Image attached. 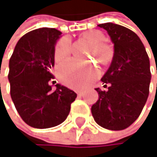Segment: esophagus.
<instances>
[{"instance_id":"obj_1","label":"esophagus","mask_w":157,"mask_h":157,"mask_svg":"<svg viewBox=\"0 0 157 157\" xmlns=\"http://www.w3.org/2000/svg\"><path fill=\"white\" fill-rule=\"evenodd\" d=\"M77 95H78V97H82L83 96V92L82 91H77Z\"/></svg>"}]
</instances>
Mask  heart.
<instances>
[{"instance_id":"b5f03b06","label":"heart","mask_w":157,"mask_h":157,"mask_svg":"<svg viewBox=\"0 0 157 157\" xmlns=\"http://www.w3.org/2000/svg\"><path fill=\"white\" fill-rule=\"evenodd\" d=\"M81 38L90 44H93V47L90 49V53L93 51L98 52L101 55H105L108 51V47L101 43L104 39V35L98 30H87L85 31L81 35ZM72 52V46L69 39H61L58 42L55 47L54 58L57 63H62L66 61ZM89 71L91 74H95L97 72V69L95 66H88L85 67L79 63H77L74 60L68 62L67 64L59 67L58 69V75L61 83L64 85L74 87L80 88L83 86V76L84 73Z\"/></svg>"}]
</instances>
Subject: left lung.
Segmentation results:
<instances>
[{"label": "left lung", "instance_id": "obj_1", "mask_svg": "<svg viewBox=\"0 0 157 157\" xmlns=\"http://www.w3.org/2000/svg\"><path fill=\"white\" fill-rule=\"evenodd\" d=\"M98 27L108 32L113 57L101 78L108 89L96 88L98 99L91 113L100 127L122 130L137 120L146 103L152 77L150 60L142 42L129 29L111 22Z\"/></svg>", "mask_w": 157, "mask_h": 157}]
</instances>
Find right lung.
I'll return each instance as SVG.
<instances>
[{
    "label": "right lung",
    "mask_w": 157,
    "mask_h": 157,
    "mask_svg": "<svg viewBox=\"0 0 157 157\" xmlns=\"http://www.w3.org/2000/svg\"><path fill=\"white\" fill-rule=\"evenodd\" d=\"M61 32L40 28L17 42L9 60L10 94L23 121L35 128H49L65 121L77 94L59 84L52 89L50 72L55 45Z\"/></svg>",
    "instance_id": "1"
}]
</instances>
